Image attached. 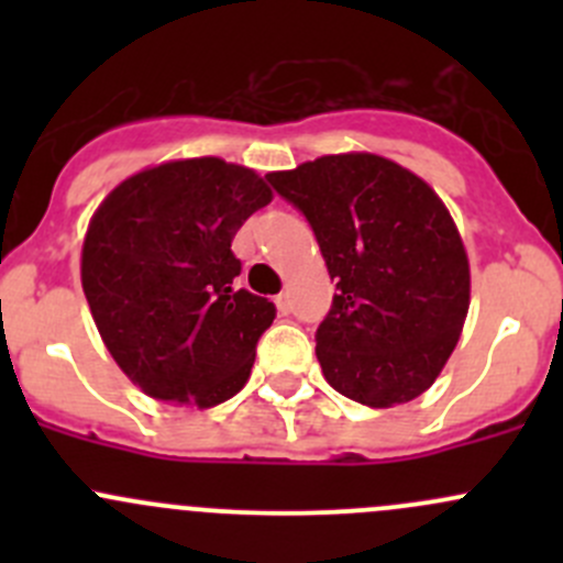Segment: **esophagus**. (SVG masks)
<instances>
[{"label":"esophagus","mask_w":563,"mask_h":563,"mask_svg":"<svg viewBox=\"0 0 563 563\" xmlns=\"http://www.w3.org/2000/svg\"><path fill=\"white\" fill-rule=\"evenodd\" d=\"M275 305H277V310H280V316H288V313H291V310H294V302H291V294H288V291L277 294Z\"/></svg>","instance_id":"34e87169"}]
</instances>
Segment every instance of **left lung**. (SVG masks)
I'll return each mask as SVG.
<instances>
[{"label": "left lung", "mask_w": 563, "mask_h": 563, "mask_svg": "<svg viewBox=\"0 0 563 563\" xmlns=\"http://www.w3.org/2000/svg\"><path fill=\"white\" fill-rule=\"evenodd\" d=\"M305 214L338 286L316 332L323 378L389 408L430 389L468 313V258L428 181L387 157L351 152L266 174Z\"/></svg>", "instance_id": "8db88e82"}]
</instances>
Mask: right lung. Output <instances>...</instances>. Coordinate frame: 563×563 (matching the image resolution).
I'll use <instances>...</instances> for the list:
<instances>
[{"instance_id": "add662e5", "label": "right lung", "mask_w": 563, "mask_h": 563, "mask_svg": "<svg viewBox=\"0 0 563 563\" xmlns=\"http://www.w3.org/2000/svg\"><path fill=\"white\" fill-rule=\"evenodd\" d=\"M269 201L250 168L192 157L130 176L95 212L84 294L117 365L155 400L209 408L245 387L277 310L236 288L231 240Z\"/></svg>"}]
</instances>
